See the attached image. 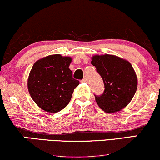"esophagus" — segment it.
<instances>
[{
  "label": "esophagus",
  "mask_w": 160,
  "mask_h": 160,
  "mask_svg": "<svg viewBox=\"0 0 160 160\" xmlns=\"http://www.w3.org/2000/svg\"><path fill=\"white\" fill-rule=\"evenodd\" d=\"M82 82H88V80H87L86 78H83V80H82Z\"/></svg>",
  "instance_id": "esophagus-1"
}]
</instances>
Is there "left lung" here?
<instances>
[{"instance_id":"obj_1","label":"left lung","mask_w":160,"mask_h":160,"mask_svg":"<svg viewBox=\"0 0 160 160\" xmlns=\"http://www.w3.org/2000/svg\"><path fill=\"white\" fill-rule=\"evenodd\" d=\"M91 63L103 80L105 90L95 100L105 112L116 113L128 106L137 88L136 72L128 60L113 54L92 56Z\"/></svg>"}]
</instances>
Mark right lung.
Returning <instances> with one entry per match:
<instances>
[{
  "label": "right lung",
  "mask_w": 160,
  "mask_h": 160,
  "mask_svg": "<svg viewBox=\"0 0 160 160\" xmlns=\"http://www.w3.org/2000/svg\"><path fill=\"white\" fill-rule=\"evenodd\" d=\"M70 57L52 54L34 63L27 86L34 102L49 113H57L67 106L74 89L80 84L72 77Z\"/></svg>",
  "instance_id": "1"
}]
</instances>
